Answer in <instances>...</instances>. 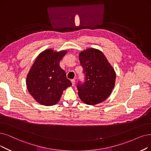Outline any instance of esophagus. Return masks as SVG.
<instances>
[{
    "instance_id": "esophagus-1",
    "label": "esophagus",
    "mask_w": 151,
    "mask_h": 151,
    "mask_svg": "<svg viewBox=\"0 0 151 151\" xmlns=\"http://www.w3.org/2000/svg\"><path fill=\"white\" fill-rule=\"evenodd\" d=\"M71 82H72V86H74L75 85V80H74V79H72V80H71Z\"/></svg>"
}]
</instances>
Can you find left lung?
Segmentation results:
<instances>
[{
	"label": "left lung",
	"instance_id": "8db88e82",
	"mask_svg": "<svg viewBox=\"0 0 151 151\" xmlns=\"http://www.w3.org/2000/svg\"><path fill=\"white\" fill-rule=\"evenodd\" d=\"M84 81H78L77 88L84 103L93 105L106 100L114 88L116 74L102 52L89 48L79 55Z\"/></svg>",
	"mask_w": 151,
	"mask_h": 151
}]
</instances>
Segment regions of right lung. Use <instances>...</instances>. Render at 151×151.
I'll return each instance as SVG.
<instances>
[{"label": "right lung", "instance_id": "add662e5", "mask_svg": "<svg viewBox=\"0 0 151 151\" xmlns=\"http://www.w3.org/2000/svg\"><path fill=\"white\" fill-rule=\"evenodd\" d=\"M66 51L47 50L36 59L27 77L29 93L38 103L51 106L57 104L63 91L72 85L59 62Z\"/></svg>", "mask_w": 151, "mask_h": 151}]
</instances>
